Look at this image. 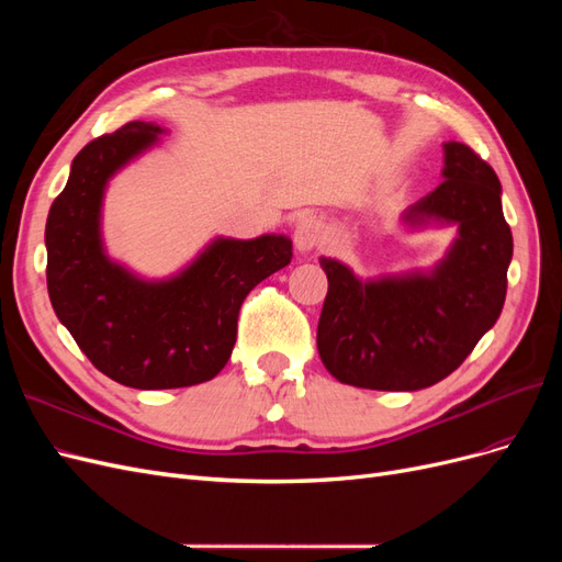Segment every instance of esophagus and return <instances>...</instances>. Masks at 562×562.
<instances>
[{"mask_svg": "<svg viewBox=\"0 0 562 562\" xmlns=\"http://www.w3.org/2000/svg\"><path fill=\"white\" fill-rule=\"evenodd\" d=\"M326 239H328L326 225H323L318 217L307 215L295 225V248L300 252H312V250H316V248L326 244Z\"/></svg>", "mask_w": 562, "mask_h": 562, "instance_id": "obj_1", "label": "esophagus"}]
</instances>
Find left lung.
<instances>
[{
    "label": "left lung",
    "mask_w": 562,
    "mask_h": 562,
    "mask_svg": "<svg viewBox=\"0 0 562 562\" xmlns=\"http://www.w3.org/2000/svg\"><path fill=\"white\" fill-rule=\"evenodd\" d=\"M443 182L403 213L411 229L457 227L446 258L431 269L361 279L333 258L316 347L342 384L417 391L446 380L495 326L514 255L502 211V184L475 151L446 143Z\"/></svg>",
    "instance_id": "left-lung-1"
}]
</instances>
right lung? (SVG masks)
Listing matches in <instances>:
<instances>
[{
	"instance_id": "1",
	"label": "right lung",
	"mask_w": 562,
	"mask_h": 562,
	"mask_svg": "<svg viewBox=\"0 0 562 562\" xmlns=\"http://www.w3.org/2000/svg\"><path fill=\"white\" fill-rule=\"evenodd\" d=\"M161 126L131 122L72 161L46 217V285L54 312L110 380L180 389L213 380L229 361L246 295L291 265L283 234L217 236L178 274L149 281L108 258L100 232L108 182L159 143Z\"/></svg>"
}]
</instances>
